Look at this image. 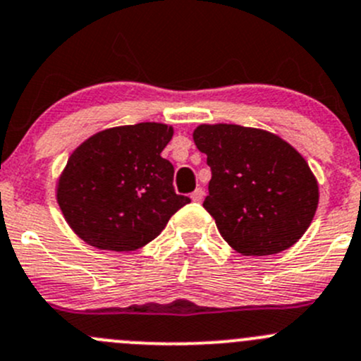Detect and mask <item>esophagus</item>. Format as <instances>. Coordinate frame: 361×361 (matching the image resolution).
Returning a JSON list of instances; mask_svg holds the SVG:
<instances>
[{
  "label": "esophagus",
  "mask_w": 361,
  "mask_h": 361,
  "mask_svg": "<svg viewBox=\"0 0 361 361\" xmlns=\"http://www.w3.org/2000/svg\"><path fill=\"white\" fill-rule=\"evenodd\" d=\"M190 199H192V201H194V202H201L202 199H204V190H202V188H197V190L192 192Z\"/></svg>",
  "instance_id": "1"
}]
</instances>
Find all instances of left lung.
I'll return each instance as SVG.
<instances>
[{
  "instance_id": "obj_1",
  "label": "left lung",
  "mask_w": 361,
  "mask_h": 361,
  "mask_svg": "<svg viewBox=\"0 0 361 361\" xmlns=\"http://www.w3.org/2000/svg\"><path fill=\"white\" fill-rule=\"evenodd\" d=\"M192 136L211 167L202 206L231 248L265 257L288 250L304 235L319 188L292 145L269 130L235 123H201Z\"/></svg>"
}]
</instances>
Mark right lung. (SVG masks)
Listing matches in <instances>:
<instances>
[{
  "label": "right lung",
  "mask_w": 361,
  "mask_h": 361,
  "mask_svg": "<svg viewBox=\"0 0 361 361\" xmlns=\"http://www.w3.org/2000/svg\"><path fill=\"white\" fill-rule=\"evenodd\" d=\"M173 134V126L160 122L118 126L73 150L56 197L82 241L97 250L136 251L190 202L174 192L173 164L160 157Z\"/></svg>",
  "instance_id": "add662e5"
}]
</instances>
